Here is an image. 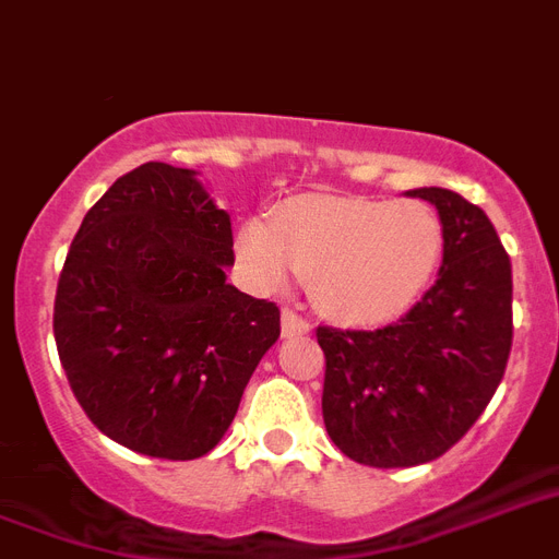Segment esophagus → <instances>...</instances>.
<instances>
[{
    "instance_id": "1",
    "label": "esophagus",
    "mask_w": 559,
    "mask_h": 559,
    "mask_svg": "<svg viewBox=\"0 0 559 559\" xmlns=\"http://www.w3.org/2000/svg\"><path fill=\"white\" fill-rule=\"evenodd\" d=\"M281 333L287 335H304L310 333V321H304L301 316L295 310H289V307H284V312H281Z\"/></svg>"
}]
</instances>
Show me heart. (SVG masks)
<instances>
[{
    "instance_id": "obj_1",
    "label": "heart",
    "mask_w": 559,
    "mask_h": 559,
    "mask_svg": "<svg viewBox=\"0 0 559 559\" xmlns=\"http://www.w3.org/2000/svg\"><path fill=\"white\" fill-rule=\"evenodd\" d=\"M439 215L421 201L301 194L240 226L238 252L261 287L293 272L342 324H384L416 304L442 258Z\"/></svg>"
}]
</instances>
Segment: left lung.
Here are the masks:
<instances>
[{"instance_id": "8db88e82", "label": "left lung", "mask_w": 559, "mask_h": 559, "mask_svg": "<svg viewBox=\"0 0 559 559\" xmlns=\"http://www.w3.org/2000/svg\"><path fill=\"white\" fill-rule=\"evenodd\" d=\"M407 194L442 221L437 284L382 330H316L324 428L370 468H411L460 442L500 388L514 338L511 261L488 215L439 186Z\"/></svg>"}]
</instances>
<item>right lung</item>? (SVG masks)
Returning <instances> with one entry per match:
<instances>
[{
    "instance_id": "right-lung-1",
    "label": "right lung",
    "mask_w": 559,
    "mask_h": 559,
    "mask_svg": "<svg viewBox=\"0 0 559 559\" xmlns=\"http://www.w3.org/2000/svg\"><path fill=\"white\" fill-rule=\"evenodd\" d=\"M233 224L198 171L143 163L88 209L53 301L68 384L108 439L198 460L233 425L281 310L226 284Z\"/></svg>"
}]
</instances>
